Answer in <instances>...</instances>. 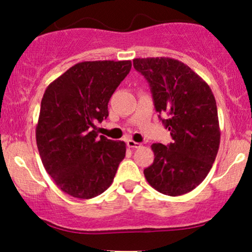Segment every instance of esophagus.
<instances>
[{
    "label": "esophagus",
    "instance_id": "obj_1",
    "mask_svg": "<svg viewBox=\"0 0 252 252\" xmlns=\"http://www.w3.org/2000/svg\"><path fill=\"white\" fill-rule=\"evenodd\" d=\"M126 144H128V147L129 148H138V147L141 146L140 143H137V142H135V141H132V140H128L126 141Z\"/></svg>",
    "mask_w": 252,
    "mask_h": 252
}]
</instances>
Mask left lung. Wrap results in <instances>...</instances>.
Wrapping results in <instances>:
<instances>
[{"instance_id": "left-lung-1", "label": "left lung", "mask_w": 252, "mask_h": 252, "mask_svg": "<svg viewBox=\"0 0 252 252\" xmlns=\"http://www.w3.org/2000/svg\"><path fill=\"white\" fill-rule=\"evenodd\" d=\"M132 63L149 83L156 112L172 136L167 146L152 144L155 158L144 176L162 194H186L209 174L220 143L212 90L192 68L172 58H137Z\"/></svg>"}]
</instances>
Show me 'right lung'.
<instances>
[{
	"mask_svg": "<svg viewBox=\"0 0 252 252\" xmlns=\"http://www.w3.org/2000/svg\"><path fill=\"white\" fill-rule=\"evenodd\" d=\"M131 68L130 60L78 63L46 89L35 137L46 172L78 199L102 194L126 156L123 141L98 137L112 94Z\"/></svg>",
	"mask_w": 252,
	"mask_h": 252,
	"instance_id": "right-lung-1",
	"label": "right lung"
}]
</instances>
